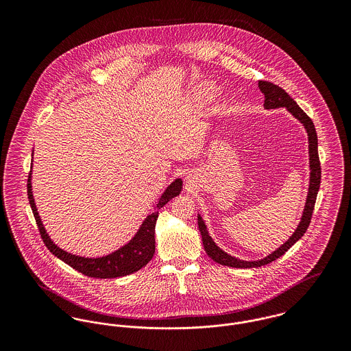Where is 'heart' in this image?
<instances>
[{"label": "heart", "instance_id": "1", "mask_svg": "<svg viewBox=\"0 0 351 351\" xmlns=\"http://www.w3.org/2000/svg\"><path fill=\"white\" fill-rule=\"evenodd\" d=\"M210 97H212L210 92H206V93H205V99H210Z\"/></svg>", "mask_w": 351, "mask_h": 351}]
</instances>
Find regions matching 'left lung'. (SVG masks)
<instances>
[{"instance_id":"8db88e82","label":"left lung","mask_w":351,"mask_h":351,"mask_svg":"<svg viewBox=\"0 0 351 351\" xmlns=\"http://www.w3.org/2000/svg\"><path fill=\"white\" fill-rule=\"evenodd\" d=\"M258 86L261 89V92L265 96V108L266 109H274V108H281L285 106L300 123L304 124L306 134H308V149H309V167H311V180H309V189H308V196H306V202H305V208L302 212V217H301L300 224L298 227V230L295 231V234L277 250L271 252L270 255H267L266 258L261 259V261H242L238 259L235 256L228 255L227 252L219 249L215 242L212 241V238L209 237L206 227L199 216L197 221H199V230H200L201 237H202V245L204 249L206 251V254L217 263L224 265V266H230V267H261L263 265H267L273 261H276L277 258H280L281 255H284L287 251L289 250L301 237L305 234L306 228L309 227L311 219H312V213H313V208H315V202H316V196L320 188V178H322V169H320V160H319V154H317V135H316V130L315 125L311 120V117L301 109L300 106L296 104V101L293 100L282 88H280L278 85H274L273 82L269 81H259Z\"/></svg>"}]
</instances>
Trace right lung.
<instances>
[{
  "label": "right lung",
  "instance_id": "add662e5",
  "mask_svg": "<svg viewBox=\"0 0 351 351\" xmlns=\"http://www.w3.org/2000/svg\"><path fill=\"white\" fill-rule=\"evenodd\" d=\"M34 154V152H32ZM31 171L28 174V184H27V192H28V200L32 208V213L35 216L40 237L46 245V247L59 259H62L63 262H66L67 265H70L73 269L78 270L80 273L88 276V277H93V278H116V277H123V276H128L131 273L138 271L139 269H142L143 266H146L155 252V223L158 219V210L171 200L173 197L178 196L181 189H182V181L181 180H176L174 182H171L167 189L165 191V193L160 196V199L158 201L156 206H155V212H152L146 217V220L143 221L142 227L139 228V231L136 232V235L130 241V243H127L125 246H123L121 249H119L106 256H101V258H84V256H78V255H73L67 251H63L59 249L58 246L53 245V242L51 241L50 237L47 235L40 216L38 213L35 201H34V195H32V185H31Z\"/></svg>",
  "mask_w": 351,
  "mask_h": 351
}]
</instances>
